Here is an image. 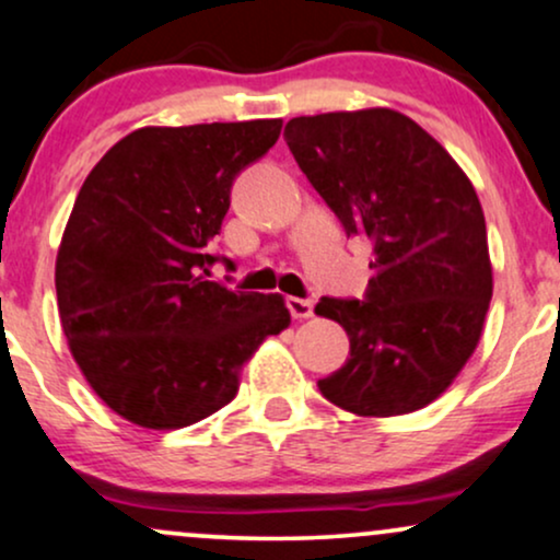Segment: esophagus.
<instances>
[{"mask_svg":"<svg viewBox=\"0 0 560 560\" xmlns=\"http://www.w3.org/2000/svg\"><path fill=\"white\" fill-rule=\"evenodd\" d=\"M288 308H291V317L293 319H308L314 314V304L308 299H295V295H291L288 299Z\"/></svg>","mask_w":560,"mask_h":560,"instance_id":"obj_1","label":"esophagus"}]
</instances>
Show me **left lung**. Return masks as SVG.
<instances>
[{
    "instance_id": "obj_1",
    "label": "left lung",
    "mask_w": 560,
    "mask_h": 560,
    "mask_svg": "<svg viewBox=\"0 0 560 560\" xmlns=\"http://www.w3.org/2000/svg\"><path fill=\"white\" fill-rule=\"evenodd\" d=\"M285 141L348 235L374 243L366 301L322 295L351 357L319 380L357 417H400L443 396L479 346L492 299L482 203L458 162L387 107L293 117Z\"/></svg>"
}]
</instances>
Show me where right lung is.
Segmentation results:
<instances>
[{
	"mask_svg": "<svg viewBox=\"0 0 560 560\" xmlns=\"http://www.w3.org/2000/svg\"><path fill=\"white\" fill-rule=\"evenodd\" d=\"M282 120L149 125L83 180L55 285L70 353L117 417L180 430L235 398L241 372L291 325L280 293L209 280L230 186L275 147Z\"/></svg>",
	"mask_w": 560,
	"mask_h": 560,
	"instance_id": "1",
	"label": "right lung"
}]
</instances>
